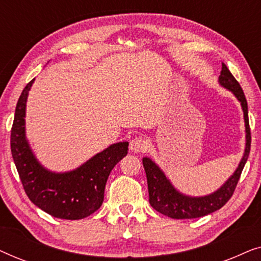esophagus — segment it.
I'll list each match as a JSON object with an SVG mask.
<instances>
[{
	"label": "esophagus",
	"mask_w": 261,
	"mask_h": 261,
	"mask_svg": "<svg viewBox=\"0 0 261 261\" xmlns=\"http://www.w3.org/2000/svg\"><path fill=\"white\" fill-rule=\"evenodd\" d=\"M149 147V144L147 141V139L142 138V137H137L134 139H132L129 142V148L132 152L134 153H140V152H146L147 148Z\"/></svg>",
	"instance_id": "1"
}]
</instances>
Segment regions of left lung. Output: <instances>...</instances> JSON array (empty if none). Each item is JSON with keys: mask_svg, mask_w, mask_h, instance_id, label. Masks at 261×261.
Listing matches in <instances>:
<instances>
[{"mask_svg": "<svg viewBox=\"0 0 261 261\" xmlns=\"http://www.w3.org/2000/svg\"><path fill=\"white\" fill-rule=\"evenodd\" d=\"M219 82L223 88L233 92L242 107L246 127V147L244 156H242L238 169L228 178V180L222 187L217 189L213 194L202 196V197H191V196L183 195L171 184L165 173L152 159L147 156L142 158L146 177H147L149 204L156 212L169 216L171 219H196V217L205 216L222 208L233 196L245 164L248 159L249 151H251V129H249L248 107L245 94L239 82L235 80L226 64L223 63Z\"/></svg>", "mask_w": 261, "mask_h": 261, "instance_id": "1", "label": "left lung"}]
</instances>
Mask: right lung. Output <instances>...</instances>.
Masks as SVG:
<instances>
[{
	"mask_svg": "<svg viewBox=\"0 0 261 261\" xmlns=\"http://www.w3.org/2000/svg\"><path fill=\"white\" fill-rule=\"evenodd\" d=\"M32 80L21 92L10 134V148L21 183L28 198L49 215L81 220L95 213L105 198L107 179L114 166L128 153V142L110 145L69 172L45 169L35 158L26 138V102Z\"/></svg>",
	"mask_w": 261,
	"mask_h": 261,
	"instance_id": "right-lung-1",
	"label": "right lung"
}]
</instances>
